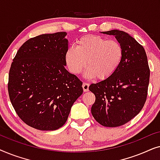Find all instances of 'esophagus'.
<instances>
[{"label": "esophagus", "instance_id": "34e87169", "mask_svg": "<svg viewBox=\"0 0 160 160\" xmlns=\"http://www.w3.org/2000/svg\"><path fill=\"white\" fill-rule=\"evenodd\" d=\"M89 83H87V82H84V83H83L82 87H83V89H84V92L89 91Z\"/></svg>", "mask_w": 160, "mask_h": 160}]
</instances>
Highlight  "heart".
<instances>
[{
  "instance_id": "heart-1",
  "label": "heart",
  "mask_w": 160,
  "mask_h": 160,
  "mask_svg": "<svg viewBox=\"0 0 160 160\" xmlns=\"http://www.w3.org/2000/svg\"><path fill=\"white\" fill-rule=\"evenodd\" d=\"M124 49L119 41L96 35H87L78 39L77 47H70L65 54L69 71L78 74L86 67L87 76L104 80L115 73L121 65Z\"/></svg>"
}]
</instances>
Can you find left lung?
<instances>
[{
    "label": "left lung",
    "instance_id": "1",
    "mask_svg": "<svg viewBox=\"0 0 160 160\" xmlns=\"http://www.w3.org/2000/svg\"><path fill=\"white\" fill-rule=\"evenodd\" d=\"M102 33L115 36L123 47L124 55L112 76L89 87L95 96L91 113L101 125L116 128L128 123L143 108L150 69L145 49L134 38L118 30Z\"/></svg>",
    "mask_w": 160,
    "mask_h": 160
}]
</instances>
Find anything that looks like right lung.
<instances>
[{"instance_id": "1", "label": "right lung", "mask_w": 160, "mask_h": 160, "mask_svg": "<svg viewBox=\"0 0 160 160\" xmlns=\"http://www.w3.org/2000/svg\"><path fill=\"white\" fill-rule=\"evenodd\" d=\"M65 32L42 34L25 41L8 74V95L17 114L28 126L55 130L66 122L82 82L65 68Z\"/></svg>"}]
</instances>
